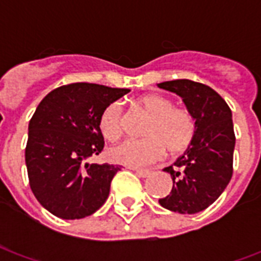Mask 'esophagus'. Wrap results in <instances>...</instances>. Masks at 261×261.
I'll use <instances>...</instances> for the list:
<instances>
[{
    "label": "esophagus",
    "mask_w": 261,
    "mask_h": 261,
    "mask_svg": "<svg viewBox=\"0 0 261 261\" xmlns=\"http://www.w3.org/2000/svg\"><path fill=\"white\" fill-rule=\"evenodd\" d=\"M133 170H134L140 177H147V176L151 175V170H148V169H133Z\"/></svg>",
    "instance_id": "34e87169"
}]
</instances>
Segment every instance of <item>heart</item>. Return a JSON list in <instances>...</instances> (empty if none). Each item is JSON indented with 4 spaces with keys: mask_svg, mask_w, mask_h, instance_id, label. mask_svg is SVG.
I'll use <instances>...</instances> for the list:
<instances>
[{
    "mask_svg": "<svg viewBox=\"0 0 261 261\" xmlns=\"http://www.w3.org/2000/svg\"><path fill=\"white\" fill-rule=\"evenodd\" d=\"M137 108L149 119L142 128L145 138L125 140L109 149V158L116 164L144 166L164 156L165 151L179 155L192 145L197 124L193 113L186 108H177L170 97L151 93L137 100ZM102 136L114 141L123 136L125 113L123 105L110 102L99 116Z\"/></svg>",
    "mask_w": 261,
    "mask_h": 261,
    "instance_id": "obj_1",
    "label": "heart"
}]
</instances>
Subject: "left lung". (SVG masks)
<instances>
[{"instance_id": "1", "label": "left lung", "mask_w": 261, "mask_h": 261, "mask_svg": "<svg viewBox=\"0 0 261 261\" xmlns=\"http://www.w3.org/2000/svg\"><path fill=\"white\" fill-rule=\"evenodd\" d=\"M158 86L179 95L197 124L192 145L164 169L170 173L173 187L159 204L173 213H200L222 194L233 173L232 112L213 88L200 82L175 80Z\"/></svg>"}]
</instances>
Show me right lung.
<instances>
[{"label":"right lung","mask_w":261,"mask_h":261,"mask_svg":"<svg viewBox=\"0 0 261 261\" xmlns=\"http://www.w3.org/2000/svg\"><path fill=\"white\" fill-rule=\"evenodd\" d=\"M130 89L76 82L51 91L29 121L25 161L37 201L56 217L80 219L108 200L110 183L121 168L88 164L102 152L99 116Z\"/></svg>","instance_id":"1"}]
</instances>
